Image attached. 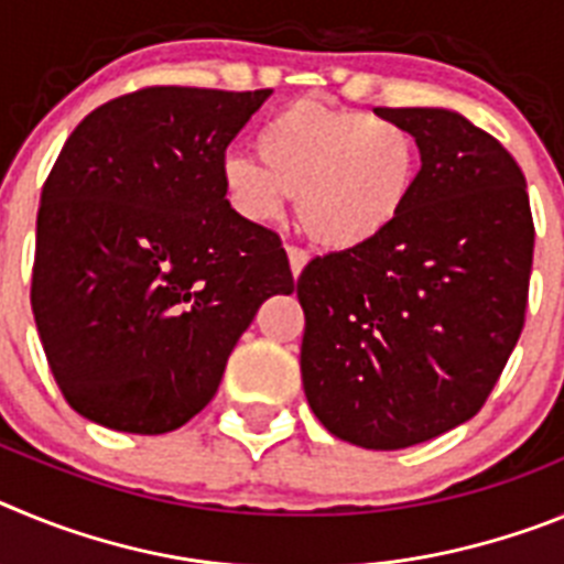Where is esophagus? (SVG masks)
I'll use <instances>...</instances> for the list:
<instances>
[{
    "label": "esophagus",
    "mask_w": 564,
    "mask_h": 564,
    "mask_svg": "<svg viewBox=\"0 0 564 564\" xmlns=\"http://www.w3.org/2000/svg\"><path fill=\"white\" fill-rule=\"evenodd\" d=\"M307 251H302V248H288V262H291V273H293V279H299V273L305 271V265H307Z\"/></svg>",
    "instance_id": "1"
}]
</instances>
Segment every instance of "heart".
Instances as JSON below:
<instances>
[{
    "label": "heart",
    "instance_id": "1",
    "mask_svg": "<svg viewBox=\"0 0 564 564\" xmlns=\"http://www.w3.org/2000/svg\"><path fill=\"white\" fill-rule=\"evenodd\" d=\"M257 156L228 154L223 192L234 212L271 223L296 197L299 226L330 251L376 242L410 206L421 152L403 123L296 101L271 115L257 138Z\"/></svg>",
    "mask_w": 564,
    "mask_h": 564
}]
</instances>
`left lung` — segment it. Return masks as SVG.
<instances>
[{"label":"left lung","mask_w":564,"mask_h":564,"mask_svg":"<svg viewBox=\"0 0 564 564\" xmlns=\"http://www.w3.org/2000/svg\"><path fill=\"white\" fill-rule=\"evenodd\" d=\"M421 149L401 220L307 262L302 383L330 435L406 449L475 417L522 333L534 262L525 177L460 112L378 107Z\"/></svg>","instance_id":"1"}]
</instances>
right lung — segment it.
I'll return each mask as SVG.
<instances>
[{"label": "right lung", "instance_id": "1", "mask_svg": "<svg viewBox=\"0 0 564 564\" xmlns=\"http://www.w3.org/2000/svg\"><path fill=\"white\" fill-rule=\"evenodd\" d=\"M271 89L147 87L73 129L42 188L30 305L67 403L163 435L214 398L268 296L293 291L279 237L223 192L228 143Z\"/></svg>", "mask_w": 564, "mask_h": 564}]
</instances>
